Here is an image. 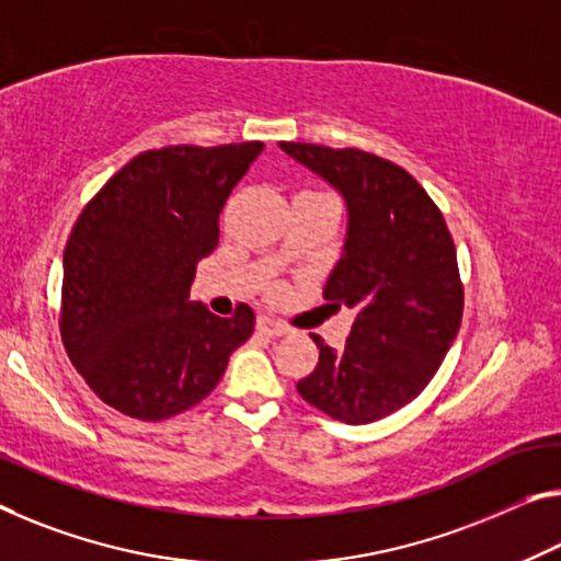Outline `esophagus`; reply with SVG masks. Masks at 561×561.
<instances>
[{"mask_svg":"<svg viewBox=\"0 0 561 561\" xmlns=\"http://www.w3.org/2000/svg\"><path fill=\"white\" fill-rule=\"evenodd\" d=\"M257 331H263L271 339H278V335H286L288 329L280 321H275L271 316H257Z\"/></svg>","mask_w":561,"mask_h":561,"instance_id":"1","label":"esophagus"}]
</instances>
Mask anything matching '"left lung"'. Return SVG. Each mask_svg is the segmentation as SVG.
<instances>
[{
    "mask_svg": "<svg viewBox=\"0 0 561 561\" xmlns=\"http://www.w3.org/2000/svg\"><path fill=\"white\" fill-rule=\"evenodd\" d=\"M346 203V238L323 298L356 310L346 346L318 353L298 393L343 424H370L426 389L459 333L463 288L442 210L407 170L376 154L280 142Z\"/></svg>",
    "mask_w": 561,
    "mask_h": 561,
    "instance_id": "obj_1",
    "label": "left lung"
}]
</instances>
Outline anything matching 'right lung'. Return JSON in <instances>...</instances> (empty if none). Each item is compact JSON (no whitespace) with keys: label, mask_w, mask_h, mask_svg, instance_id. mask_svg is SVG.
Returning a JSON list of instances; mask_svg holds the SVG:
<instances>
[{"label":"right lung","mask_w":561,"mask_h":561,"mask_svg":"<svg viewBox=\"0 0 561 561\" xmlns=\"http://www.w3.org/2000/svg\"><path fill=\"white\" fill-rule=\"evenodd\" d=\"M263 142L150 150L77 218L62 261L65 348L107 407L162 421L201 403L251 339L255 313L220 318L191 300L220 213Z\"/></svg>","instance_id":"1"}]
</instances>
